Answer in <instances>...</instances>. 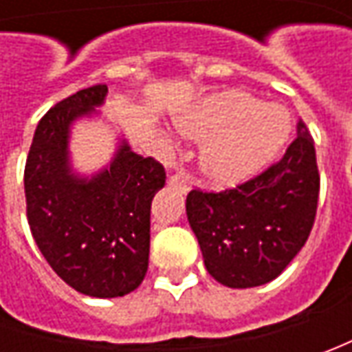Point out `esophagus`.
Segmentation results:
<instances>
[{
    "label": "esophagus",
    "mask_w": 352,
    "mask_h": 352,
    "mask_svg": "<svg viewBox=\"0 0 352 352\" xmlns=\"http://www.w3.org/2000/svg\"><path fill=\"white\" fill-rule=\"evenodd\" d=\"M168 184L172 188H176V190H180V192H188L190 190V178L184 174V172H176V174H172L168 178Z\"/></svg>",
    "instance_id": "34e87169"
}]
</instances>
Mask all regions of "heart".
<instances>
[{
	"mask_svg": "<svg viewBox=\"0 0 352 352\" xmlns=\"http://www.w3.org/2000/svg\"><path fill=\"white\" fill-rule=\"evenodd\" d=\"M180 133L206 141L201 170L217 186H236L261 174L284 148L290 116L263 105L243 91H225L192 105L176 117Z\"/></svg>",
	"mask_w": 352,
	"mask_h": 352,
	"instance_id": "b5f03b06",
	"label": "heart"
}]
</instances>
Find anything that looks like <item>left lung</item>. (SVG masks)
<instances>
[{"label": "left lung", "instance_id": "1", "mask_svg": "<svg viewBox=\"0 0 352 352\" xmlns=\"http://www.w3.org/2000/svg\"><path fill=\"white\" fill-rule=\"evenodd\" d=\"M318 197L314 139L300 121L278 164L235 190H192L186 215L211 276L227 288H254L280 276L302 250Z\"/></svg>", "mask_w": 352, "mask_h": 352}]
</instances>
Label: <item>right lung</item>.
Returning a JSON list of instances; mask_svg holds the SVG:
<instances>
[{
  "label": "right lung",
  "mask_w": 352,
  "mask_h": 352,
  "mask_svg": "<svg viewBox=\"0 0 352 352\" xmlns=\"http://www.w3.org/2000/svg\"><path fill=\"white\" fill-rule=\"evenodd\" d=\"M107 86L56 103L36 125L25 164L27 219L47 263L76 292L119 298L141 286L148 268L151 204L166 174L119 137L113 158L91 176L76 172L70 133L102 116Z\"/></svg>",
  "instance_id": "add662e5"
}]
</instances>
